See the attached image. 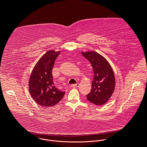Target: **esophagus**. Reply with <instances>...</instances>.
Returning <instances> with one entry per match:
<instances>
[{"mask_svg":"<svg viewBox=\"0 0 147 147\" xmlns=\"http://www.w3.org/2000/svg\"><path fill=\"white\" fill-rule=\"evenodd\" d=\"M79 84H72L71 85V87L72 88H77L79 86Z\"/></svg>","mask_w":147,"mask_h":147,"instance_id":"34e87169","label":"esophagus"}]
</instances>
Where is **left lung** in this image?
Here are the masks:
<instances>
[{"instance_id": "8db88e82", "label": "left lung", "mask_w": 147, "mask_h": 147, "mask_svg": "<svg viewBox=\"0 0 147 147\" xmlns=\"http://www.w3.org/2000/svg\"><path fill=\"white\" fill-rule=\"evenodd\" d=\"M82 54L90 62L94 72L92 90L86 95L87 100L95 105H103L115 90V78L113 70L105 58L98 53L88 51L82 52Z\"/></svg>"}]
</instances>
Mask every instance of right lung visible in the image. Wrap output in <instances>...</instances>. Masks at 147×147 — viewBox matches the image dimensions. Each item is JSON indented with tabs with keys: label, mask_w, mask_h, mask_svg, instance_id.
<instances>
[{
	"label": "right lung",
	"mask_w": 147,
	"mask_h": 147,
	"mask_svg": "<svg viewBox=\"0 0 147 147\" xmlns=\"http://www.w3.org/2000/svg\"><path fill=\"white\" fill-rule=\"evenodd\" d=\"M60 52L47 51L38 61L29 80V91L33 100L40 105L53 107L63 98L65 92L54 85L52 69Z\"/></svg>",
	"instance_id": "obj_1"
}]
</instances>
